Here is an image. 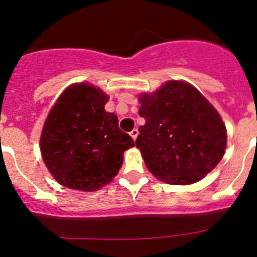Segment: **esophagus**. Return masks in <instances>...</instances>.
Listing matches in <instances>:
<instances>
[{
    "mask_svg": "<svg viewBox=\"0 0 257 257\" xmlns=\"http://www.w3.org/2000/svg\"><path fill=\"white\" fill-rule=\"evenodd\" d=\"M138 134H139V131L138 129H133V131L131 132V137L133 138V140H137V138H138Z\"/></svg>",
    "mask_w": 257,
    "mask_h": 257,
    "instance_id": "1",
    "label": "esophagus"
}]
</instances>
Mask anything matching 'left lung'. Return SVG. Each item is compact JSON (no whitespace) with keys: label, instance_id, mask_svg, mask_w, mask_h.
I'll return each mask as SVG.
<instances>
[{"label":"left lung","instance_id":"8db88e82","mask_svg":"<svg viewBox=\"0 0 257 257\" xmlns=\"http://www.w3.org/2000/svg\"><path fill=\"white\" fill-rule=\"evenodd\" d=\"M135 145L147 169L170 185L202 180L219 164L227 145L226 125L219 112L193 85L168 81L155 93L139 96Z\"/></svg>","mask_w":257,"mask_h":257}]
</instances>
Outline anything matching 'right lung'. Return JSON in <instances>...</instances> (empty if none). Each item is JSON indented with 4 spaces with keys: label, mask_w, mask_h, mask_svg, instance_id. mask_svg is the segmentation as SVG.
<instances>
[{
    "label": "right lung",
    "mask_w": 257,
    "mask_h": 257,
    "mask_svg": "<svg viewBox=\"0 0 257 257\" xmlns=\"http://www.w3.org/2000/svg\"><path fill=\"white\" fill-rule=\"evenodd\" d=\"M108 95L88 83L70 85L53 106L41 134L46 167L60 185L91 192L107 185L134 146L118 128V118L105 111Z\"/></svg>",
    "instance_id": "right-lung-1"
}]
</instances>
